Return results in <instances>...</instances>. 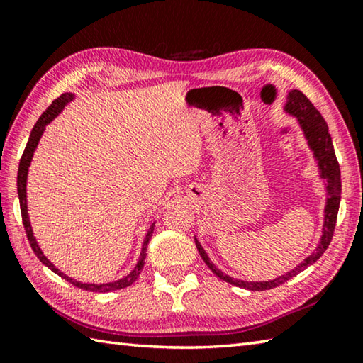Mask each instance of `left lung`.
<instances>
[{"label":"left lung","mask_w":363,"mask_h":363,"mask_svg":"<svg viewBox=\"0 0 363 363\" xmlns=\"http://www.w3.org/2000/svg\"><path fill=\"white\" fill-rule=\"evenodd\" d=\"M284 112L291 115L296 118L301 131L304 134V139L307 140V147L314 153V158L317 162L318 168V176L325 181V190H327V201H325V210H323V225H322V237L318 240L315 250L306 257L304 261H301L296 267L291 269L290 272L284 275H279L274 280H266V281H245L233 279L230 275L224 274L223 270L218 269L211 262L210 257H208L206 251L201 247L200 242L195 238L196 250L201 256V259L205 261L208 267L211 269L216 277L220 280L227 281V284L235 285L245 288V290L251 291H264L270 290V288H275L281 284H285L286 280L293 279L294 275L303 272L304 269L312 266L318 257H320L325 250L328 248L331 242V237H333L335 225H336V218H337V210H340V200H341V171L340 164H337V160L335 155L333 143H331V136L328 133V125L327 121L323 120L320 112L312 106V102L307 99V97L301 93L298 89L288 91Z\"/></svg>","instance_id":"8db88e82"}]
</instances>
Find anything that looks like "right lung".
Segmentation results:
<instances>
[{
	"instance_id": "1",
	"label": "right lung",
	"mask_w": 363,
	"mask_h": 363,
	"mask_svg": "<svg viewBox=\"0 0 363 363\" xmlns=\"http://www.w3.org/2000/svg\"><path fill=\"white\" fill-rule=\"evenodd\" d=\"M75 99V94L73 93H64L62 96H59L56 101H54L51 106L46 108V112H43V115L40 116V120L36 121V125L33 126L32 133H30V138H28V143L26 150H23V155L21 158V163H19V171H17V194H19V201H21V213H22V220H23V227H26V232H27V237H28V242H30V247L35 251V255L38 259L45 264L46 267H49L52 270L54 274H57L59 277L65 279L67 281H70L72 285H75L78 288H82V290L86 291H94V293H108V291H115V290H121V288H126L133 285L134 281L138 280L140 270L144 267V261H145V251H147V245H149V240L153 233V225L152 224L149 227V230H147L145 237H144V243H143V250H140V256H139V261L134 269L131 270L130 274L125 275L123 279L118 280H113V281H108V284H83V281H78V280H73L69 275H65L64 272H60V270L54 266V264L48 259V257L43 255V251L40 248L38 242H36V238L33 235V229H32V224H30V218H28V208H27V176H28V168H30V163H32V158H33V153L36 150V147H38L40 139L43 136V133L46 130V125H49L56 116L62 112V108L67 106V104L72 102Z\"/></svg>"
}]
</instances>
